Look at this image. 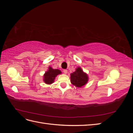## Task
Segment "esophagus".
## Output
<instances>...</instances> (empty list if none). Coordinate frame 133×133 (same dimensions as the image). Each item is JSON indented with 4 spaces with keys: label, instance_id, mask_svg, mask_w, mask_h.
I'll use <instances>...</instances> for the list:
<instances>
[{
    "label": "esophagus",
    "instance_id": "obj_1",
    "mask_svg": "<svg viewBox=\"0 0 133 133\" xmlns=\"http://www.w3.org/2000/svg\"><path fill=\"white\" fill-rule=\"evenodd\" d=\"M63 73L65 74H66L67 73H68V70H66V69H64V70H63Z\"/></svg>",
    "mask_w": 133,
    "mask_h": 133
}]
</instances>
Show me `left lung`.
Segmentation results:
<instances>
[{
    "mask_svg": "<svg viewBox=\"0 0 133 133\" xmlns=\"http://www.w3.org/2000/svg\"><path fill=\"white\" fill-rule=\"evenodd\" d=\"M89 76L80 66L76 68L75 71L70 74V82L76 88L83 87L87 84Z\"/></svg>",
    "mask_w": 133,
    "mask_h": 133,
    "instance_id": "8db88e82",
    "label": "left lung"
}]
</instances>
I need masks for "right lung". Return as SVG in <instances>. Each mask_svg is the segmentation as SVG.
Masks as SVG:
<instances>
[{"instance_id": "obj_1", "label": "right lung", "mask_w": 133, "mask_h": 133, "mask_svg": "<svg viewBox=\"0 0 133 133\" xmlns=\"http://www.w3.org/2000/svg\"><path fill=\"white\" fill-rule=\"evenodd\" d=\"M61 74L62 71L60 70L54 69L51 66H49L48 70L43 75V81L46 84H51L54 82L56 76Z\"/></svg>"}]
</instances>
